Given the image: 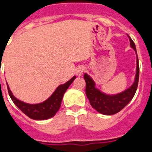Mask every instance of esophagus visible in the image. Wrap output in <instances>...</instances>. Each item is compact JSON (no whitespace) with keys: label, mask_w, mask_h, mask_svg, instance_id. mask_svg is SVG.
Returning <instances> with one entry per match:
<instances>
[{"label":"esophagus","mask_w":152,"mask_h":152,"mask_svg":"<svg viewBox=\"0 0 152 152\" xmlns=\"http://www.w3.org/2000/svg\"><path fill=\"white\" fill-rule=\"evenodd\" d=\"M85 71H86V68H85V66H80L79 67H77L76 68V75L77 76H82V74L85 72Z\"/></svg>","instance_id":"esophagus-1"}]
</instances>
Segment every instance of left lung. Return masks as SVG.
I'll list each match as a JSON object with an SVG mask.
<instances>
[{
	"label": "left lung",
	"instance_id": "1",
	"mask_svg": "<svg viewBox=\"0 0 152 152\" xmlns=\"http://www.w3.org/2000/svg\"><path fill=\"white\" fill-rule=\"evenodd\" d=\"M130 45L136 51L135 44L131 38ZM84 78L86 82V96L89 100L91 106L99 113H102L103 115H114L124 108L132 100L136 93L137 84H138V78H139L138 58L137 59V73H136L134 85L123 93H121L116 95H106L100 92L99 89H97L94 87V82L90 78V76H88L87 74H85Z\"/></svg>",
	"mask_w": 152,
	"mask_h": 152
}]
</instances>
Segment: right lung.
I'll return each instance as SVG.
<instances>
[{
  "instance_id": "1",
  "label": "right lung",
  "mask_w": 152,
  "mask_h": 152,
  "mask_svg": "<svg viewBox=\"0 0 152 152\" xmlns=\"http://www.w3.org/2000/svg\"><path fill=\"white\" fill-rule=\"evenodd\" d=\"M75 79H76V76H73L69 81L58 86L56 90L53 92V94L50 96L46 101L39 104H28V103L21 102L12 94L8 85H7V89H8L9 94L10 96L12 101L22 112L31 119L41 121V120H46L49 118L53 117V115L56 114L58 109L60 108L64 94Z\"/></svg>"
}]
</instances>
